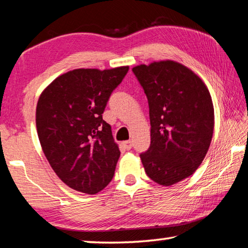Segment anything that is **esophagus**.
<instances>
[{"label": "esophagus", "mask_w": 248, "mask_h": 248, "mask_svg": "<svg viewBox=\"0 0 248 248\" xmlns=\"http://www.w3.org/2000/svg\"><path fill=\"white\" fill-rule=\"evenodd\" d=\"M123 145L124 146L125 150H130V149L132 148V141H130V140L124 141V142H123Z\"/></svg>", "instance_id": "obj_1"}]
</instances>
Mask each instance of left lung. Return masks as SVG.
I'll return each instance as SVG.
<instances>
[{
    "instance_id": "1",
    "label": "left lung",
    "mask_w": 248,
    "mask_h": 248,
    "mask_svg": "<svg viewBox=\"0 0 248 248\" xmlns=\"http://www.w3.org/2000/svg\"><path fill=\"white\" fill-rule=\"evenodd\" d=\"M148 97L151 144L140 154L146 175L162 186L189 177L202 163L215 128V109L198 75L176 61L132 69Z\"/></svg>"
}]
</instances>
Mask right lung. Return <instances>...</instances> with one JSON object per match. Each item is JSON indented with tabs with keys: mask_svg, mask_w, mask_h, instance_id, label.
Returning <instances> with one entry per match:
<instances>
[{
	"mask_svg": "<svg viewBox=\"0 0 248 248\" xmlns=\"http://www.w3.org/2000/svg\"><path fill=\"white\" fill-rule=\"evenodd\" d=\"M128 70L75 69L53 79L39 96L41 148L54 173L74 190L97 194L114 177L120 151L103 112Z\"/></svg>",
	"mask_w": 248,
	"mask_h": 248,
	"instance_id": "1",
	"label": "right lung"
}]
</instances>
